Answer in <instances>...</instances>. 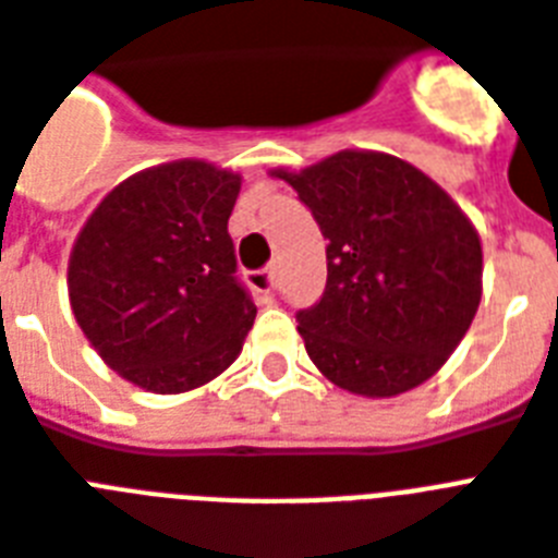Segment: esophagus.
Wrapping results in <instances>:
<instances>
[{
    "label": "esophagus",
    "instance_id": "34e87169",
    "mask_svg": "<svg viewBox=\"0 0 558 558\" xmlns=\"http://www.w3.org/2000/svg\"><path fill=\"white\" fill-rule=\"evenodd\" d=\"M248 280H252V287L263 289V292H275V289H278V269H275V266H266V269L260 271H252Z\"/></svg>",
    "mask_w": 558,
    "mask_h": 558
}]
</instances>
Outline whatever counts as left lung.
<instances>
[{
  "label": "left lung",
  "mask_w": 558,
  "mask_h": 558,
  "mask_svg": "<svg viewBox=\"0 0 558 558\" xmlns=\"http://www.w3.org/2000/svg\"><path fill=\"white\" fill-rule=\"evenodd\" d=\"M275 177L330 240L322 301L295 315L315 367L362 397L423 385L481 304L484 254L466 214L423 170L385 153L344 150Z\"/></svg>",
  "instance_id": "8db88e82"
}]
</instances>
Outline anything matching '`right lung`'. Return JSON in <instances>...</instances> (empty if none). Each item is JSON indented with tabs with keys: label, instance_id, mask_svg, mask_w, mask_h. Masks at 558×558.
<instances>
[{
	"label": "right lung",
	"instance_id": "obj_1",
	"mask_svg": "<svg viewBox=\"0 0 558 558\" xmlns=\"http://www.w3.org/2000/svg\"><path fill=\"white\" fill-rule=\"evenodd\" d=\"M240 177L205 161L135 173L86 219L69 260L83 336L124 379L182 393L226 371L252 330L228 217Z\"/></svg>",
	"mask_w": 558,
	"mask_h": 558
}]
</instances>
